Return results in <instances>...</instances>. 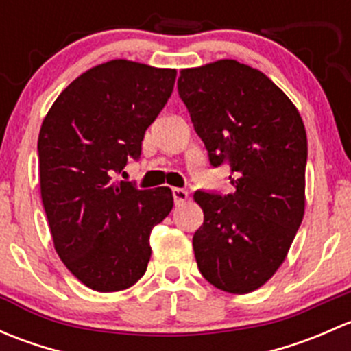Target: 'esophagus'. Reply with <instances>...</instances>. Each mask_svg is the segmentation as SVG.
Returning <instances> with one entry per match:
<instances>
[{
	"label": "esophagus",
	"mask_w": 351,
	"mask_h": 351,
	"mask_svg": "<svg viewBox=\"0 0 351 351\" xmlns=\"http://www.w3.org/2000/svg\"><path fill=\"white\" fill-rule=\"evenodd\" d=\"M173 200H175V205H182L185 204L186 198H189V192L183 189H173Z\"/></svg>",
	"instance_id": "esophagus-1"
}]
</instances>
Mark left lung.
Returning a JSON list of instances; mask_svg holds the SVG:
<instances>
[{
	"instance_id": "8db88e82",
	"label": "left lung",
	"mask_w": 351,
	"mask_h": 351,
	"mask_svg": "<svg viewBox=\"0 0 351 351\" xmlns=\"http://www.w3.org/2000/svg\"><path fill=\"white\" fill-rule=\"evenodd\" d=\"M178 95L214 168L234 192L193 193L204 224L198 270L231 293L260 289L284 263L306 207L307 137L295 105L261 71L232 59L183 69Z\"/></svg>"
}]
</instances>
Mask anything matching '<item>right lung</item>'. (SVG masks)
I'll use <instances>...</instances> for the list:
<instances>
[{
	"label": "right lung",
	"mask_w": 351,
	"mask_h": 351,
	"mask_svg": "<svg viewBox=\"0 0 351 351\" xmlns=\"http://www.w3.org/2000/svg\"><path fill=\"white\" fill-rule=\"evenodd\" d=\"M176 69L115 59L77 76L38 134L40 195L67 270L98 292L129 289L146 271L149 236L173 208L168 186L139 190L115 173L143 151Z\"/></svg>",
	"instance_id": "obj_1"
}]
</instances>
